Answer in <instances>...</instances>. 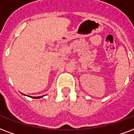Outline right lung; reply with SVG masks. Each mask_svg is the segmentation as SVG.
Instances as JSON below:
<instances>
[{"label":"right lung","mask_w":134,"mask_h":134,"mask_svg":"<svg viewBox=\"0 0 134 134\" xmlns=\"http://www.w3.org/2000/svg\"><path fill=\"white\" fill-rule=\"evenodd\" d=\"M24 95H25V94H24ZM42 97H43V96H41V97H32V98H34V99H40V98Z\"/></svg>","instance_id":"obj_1"}]
</instances>
